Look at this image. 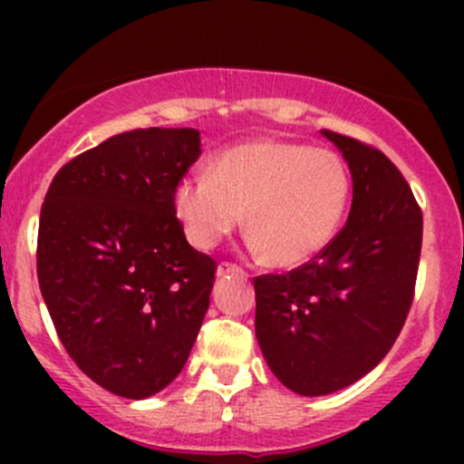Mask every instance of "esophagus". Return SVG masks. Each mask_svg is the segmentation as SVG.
<instances>
[{
	"label": "esophagus",
	"instance_id": "34e87169",
	"mask_svg": "<svg viewBox=\"0 0 464 464\" xmlns=\"http://www.w3.org/2000/svg\"><path fill=\"white\" fill-rule=\"evenodd\" d=\"M218 276H246V271L242 266L233 265V262H222L218 266Z\"/></svg>",
	"mask_w": 464,
	"mask_h": 464
}]
</instances>
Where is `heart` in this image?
<instances>
[{"label": "heart", "mask_w": 464, "mask_h": 464, "mask_svg": "<svg viewBox=\"0 0 464 464\" xmlns=\"http://www.w3.org/2000/svg\"><path fill=\"white\" fill-rule=\"evenodd\" d=\"M350 199V172L327 148L254 139L215 154L208 175L184 177L172 208L198 249H213L240 224L274 266H296L339 233Z\"/></svg>", "instance_id": "1"}]
</instances>
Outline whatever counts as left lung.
<instances>
[{
  "label": "left lung",
  "instance_id": "left-lung-1",
  "mask_svg": "<svg viewBox=\"0 0 464 464\" xmlns=\"http://www.w3.org/2000/svg\"><path fill=\"white\" fill-rule=\"evenodd\" d=\"M321 132L353 175L348 222L316 258L254 280L262 354L305 397L341 391L386 357L409 316L422 251V210L395 163L372 145Z\"/></svg>",
  "mask_w": 464,
  "mask_h": 464
}]
</instances>
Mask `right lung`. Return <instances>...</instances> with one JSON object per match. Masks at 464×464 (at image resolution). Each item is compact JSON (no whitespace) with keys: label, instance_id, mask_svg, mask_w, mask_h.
Returning a JSON list of instances; mask_svg holds the SVG:
<instances>
[{"label":"right lung","instance_id":"add662e5","mask_svg":"<svg viewBox=\"0 0 464 464\" xmlns=\"http://www.w3.org/2000/svg\"><path fill=\"white\" fill-rule=\"evenodd\" d=\"M199 154L193 128L116 134L64 163L42 204L37 280L55 332L89 379L128 400L179 375L208 310L218 262L172 208Z\"/></svg>","mask_w":464,"mask_h":464}]
</instances>
